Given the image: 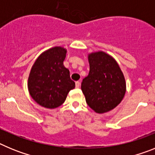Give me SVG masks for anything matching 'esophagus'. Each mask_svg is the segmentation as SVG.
Segmentation results:
<instances>
[{"mask_svg":"<svg viewBox=\"0 0 155 155\" xmlns=\"http://www.w3.org/2000/svg\"><path fill=\"white\" fill-rule=\"evenodd\" d=\"M81 85V82L80 81H76L75 82V86H76V87H79Z\"/></svg>","mask_w":155,"mask_h":155,"instance_id":"esophagus-1","label":"esophagus"}]
</instances>
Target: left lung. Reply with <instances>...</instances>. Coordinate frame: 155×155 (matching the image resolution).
Instances as JSON below:
<instances>
[{
    "instance_id": "8db88e82",
    "label": "left lung",
    "mask_w": 155,
    "mask_h": 155,
    "mask_svg": "<svg viewBox=\"0 0 155 155\" xmlns=\"http://www.w3.org/2000/svg\"><path fill=\"white\" fill-rule=\"evenodd\" d=\"M87 60L90 71L82 81V92L88 106L95 113H108L124 98L125 77L116 60L105 52L88 53Z\"/></svg>"
}]
</instances>
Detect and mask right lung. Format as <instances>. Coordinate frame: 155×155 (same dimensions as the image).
<instances>
[{"label": "right lung", "mask_w": 155, "mask_h": 155, "mask_svg": "<svg viewBox=\"0 0 155 155\" xmlns=\"http://www.w3.org/2000/svg\"><path fill=\"white\" fill-rule=\"evenodd\" d=\"M67 49L54 46L42 52L31 67L28 90L32 99L42 107L56 109L75 87L70 71L64 65Z\"/></svg>", "instance_id": "right-lung-1"}]
</instances>
